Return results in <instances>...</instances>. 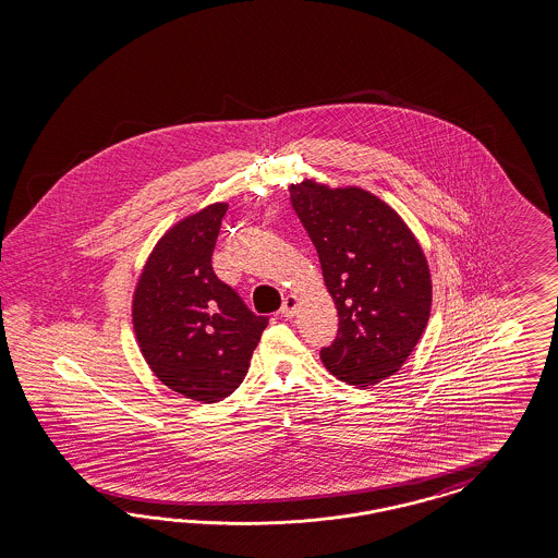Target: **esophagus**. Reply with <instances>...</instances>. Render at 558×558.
<instances>
[{"mask_svg":"<svg viewBox=\"0 0 558 558\" xmlns=\"http://www.w3.org/2000/svg\"><path fill=\"white\" fill-rule=\"evenodd\" d=\"M294 313H296V296L288 294L284 303H282V308H280V315L290 319V317H294Z\"/></svg>","mask_w":558,"mask_h":558,"instance_id":"34e87169","label":"esophagus"}]
</instances>
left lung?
<instances>
[{"label": "left lung", "instance_id": "1", "mask_svg": "<svg viewBox=\"0 0 558 558\" xmlns=\"http://www.w3.org/2000/svg\"><path fill=\"white\" fill-rule=\"evenodd\" d=\"M288 190L338 308V338L323 348V364L357 389L378 385L405 364L429 319L422 245L389 204L362 187L304 180Z\"/></svg>", "mask_w": 558, "mask_h": 558}]
</instances>
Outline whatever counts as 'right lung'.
Listing matches in <instances>:
<instances>
[{
	"label": "right lung",
	"mask_w": 558,
	"mask_h": 558,
	"mask_svg": "<svg viewBox=\"0 0 558 558\" xmlns=\"http://www.w3.org/2000/svg\"><path fill=\"white\" fill-rule=\"evenodd\" d=\"M229 204L178 220L138 276L133 327L153 374L186 399L217 403L243 383L268 317L247 308L213 270Z\"/></svg>",
	"instance_id": "obj_1"
}]
</instances>
